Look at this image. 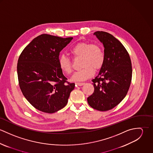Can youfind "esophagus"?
Instances as JSON below:
<instances>
[{"mask_svg":"<svg viewBox=\"0 0 153 153\" xmlns=\"http://www.w3.org/2000/svg\"><path fill=\"white\" fill-rule=\"evenodd\" d=\"M84 84L85 83H84V82H76L75 83V84L78 86H82L83 85H84Z\"/></svg>","mask_w":153,"mask_h":153,"instance_id":"34e87169","label":"esophagus"}]
</instances>
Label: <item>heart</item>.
Here are the masks:
<instances>
[{"label": "heart", "mask_w": 153, "mask_h": 153, "mask_svg": "<svg viewBox=\"0 0 153 153\" xmlns=\"http://www.w3.org/2000/svg\"><path fill=\"white\" fill-rule=\"evenodd\" d=\"M74 58H82L81 70L75 72L71 79L73 81H84L94 75V71L101 69L105 62V53L102 48L98 44L87 42H79L70 50ZM58 64L62 71L69 74L72 71V62L65 55L59 57Z\"/></svg>", "instance_id": "heart-1"}]
</instances>
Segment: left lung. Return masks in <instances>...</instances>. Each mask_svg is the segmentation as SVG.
<instances>
[{
	"mask_svg": "<svg viewBox=\"0 0 153 153\" xmlns=\"http://www.w3.org/2000/svg\"><path fill=\"white\" fill-rule=\"evenodd\" d=\"M94 35L104 45L105 62L98 75L92 80L94 91L88 97V103L94 109L105 111L119 104L128 91L131 59L124 45L111 34L97 31Z\"/></svg>",
	"mask_w": 153,
	"mask_h": 153,
	"instance_id": "obj_1",
	"label": "left lung"
}]
</instances>
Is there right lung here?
I'll use <instances>...</instances> for the list:
<instances>
[{"instance_id":"obj_1","label":"right lung","mask_w":153,"mask_h":153,"mask_svg":"<svg viewBox=\"0 0 153 153\" xmlns=\"http://www.w3.org/2000/svg\"><path fill=\"white\" fill-rule=\"evenodd\" d=\"M72 39L42 34L22 51L17 64L19 85L36 109L53 113L67 104L75 84L67 81L58 59L60 52Z\"/></svg>"}]
</instances>
